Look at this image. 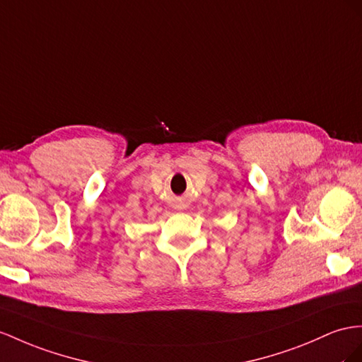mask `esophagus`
Listing matches in <instances>:
<instances>
[{
    "instance_id": "esophagus-1",
    "label": "esophagus",
    "mask_w": 362,
    "mask_h": 362,
    "mask_svg": "<svg viewBox=\"0 0 362 362\" xmlns=\"http://www.w3.org/2000/svg\"><path fill=\"white\" fill-rule=\"evenodd\" d=\"M177 208H180V206H177Z\"/></svg>"
}]
</instances>
